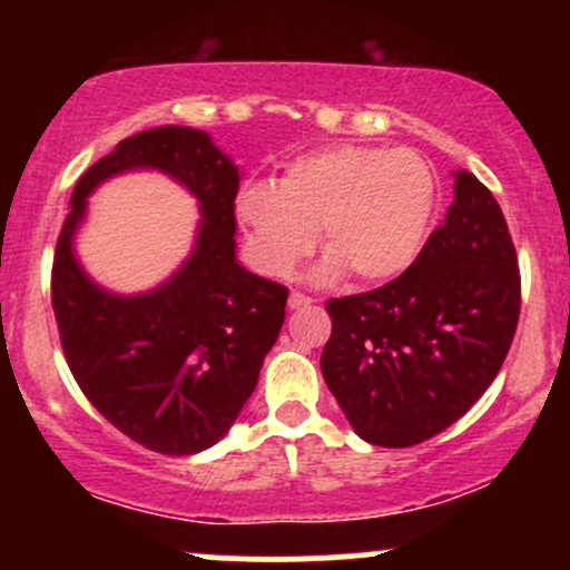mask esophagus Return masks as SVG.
Returning a JSON list of instances; mask_svg holds the SVG:
<instances>
[{
    "label": "esophagus",
    "instance_id": "obj_1",
    "mask_svg": "<svg viewBox=\"0 0 570 570\" xmlns=\"http://www.w3.org/2000/svg\"><path fill=\"white\" fill-rule=\"evenodd\" d=\"M311 303H313V299L303 292H292L289 294V307H307Z\"/></svg>",
    "mask_w": 570,
    "mask_h": 570
}]
</instances>
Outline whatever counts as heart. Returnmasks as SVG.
Segmentation results:
<instances>
[{
  "label": "heart",
  "mask_w": 570,
  "mask_h": 570,
  "mask_svg": "<svg viewBox=\"0 0 570 570\" xmlns=\"http://www.w3.org/2000/svg\"><path fill=\"white\" fill-rule=\"evenodd\" d=\"M436 206V176L412 149L337 144L294 158L276 185L248 181L235 219L248 257L284 278L316 246L324 278L345 273L358 286L402 276L421 254Z\"/></svg>",
  "instance_id": "obj_1"
}]
</instances>
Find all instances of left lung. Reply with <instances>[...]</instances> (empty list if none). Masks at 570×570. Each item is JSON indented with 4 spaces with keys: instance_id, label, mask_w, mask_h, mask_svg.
I'll return each instance as SVG.
<instances>
[{
    "instance_id": "obj_1",
    "label": "left lung",
    "mask_w": 570,
    "mask_h": 570,
    "mask_svg": "<svg viewBox=\"0 0 570 570\" xmlns=\"http://www.w3.org/2000/svg\"><path fill=\"white\" fill-rule=\"evenodd\" d=\"M326 313L324 381L362 440L412 448L453 426L495 381L520 318L517 254L493 193L458 171L453 206L415 263Z\"/></svg>"
}]
</instances>
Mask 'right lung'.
Here are the masks:
<instances>
[{
    "instance_id": "add662e5",
    "label": "right lung",
    "mask_w": 570,
    "mask_h": 570,
    "mask_svg": "<svg viewBox=\"0 0 570 570\" xmlns=\"http://www.w3.org/2000/svg\"><path fill=\"white\" fill-rule=\"evenodd\" d=\"M130 167L181 180L204 222L196 252L166 285L117 298L83 276L70 238L95 185ZM238 181V168L203 130H144L80 176L58 235L50 297L71 375L115 429L155 453L193 455L219 442L284 324L289 289L235 259Z\"/></svg>"
}]
</instances>
